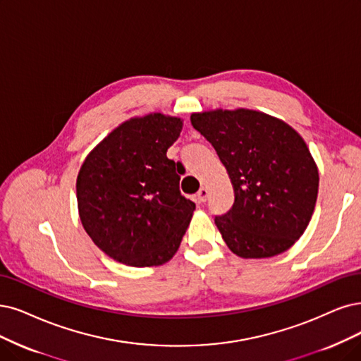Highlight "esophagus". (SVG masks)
<instances>
[{
    "mask_svg": "<svg viewBox=\"0 0 361 361\" xmlns=\"http://www.w3.org/2000/svg\"><path fill=\"white\" fill-rule=\"evenodd\" d=\"M196 197H197L199 202H205L207 199H208V189H207V188H201V189H199Z\"/></svg>",
    "mask_w": 361,
    "mask_h": 361,
    "instance_id": "1",
    "label": "esophagus"
}]
</instances>
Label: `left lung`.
<instances>
[{"label": "left lung", "mask_w": 361, "mask_h": 361, "mask_svg": "<svg viewBox=\"0 0 361 361\" xmlns=\"http://www.w3.org/2000/svg\"><path fill=\"white\" fill-rule=\"evenodd\" d=\"M190 122L228 169L235 202L214 219L236 256L266 259L288 250L308 228L318 169L308 145L286 122L255 110L193 113Z\"/></svg>", "instance_id": "left-lung-1"}]
</instances>
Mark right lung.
<instances>
[{
    "label": "right lung",
    "instance_id": "right-lung-1",
    "mask_svg": "<svg viewBox=\"0 0 361 361\" xmlns=\"http://www.w3.org/2000/svg\"><path fill=\"white\" fill-rule=\"evenodd\" d=\"M183 129L178 117L152 113L117 126L78 171L80 220L95 245L135 268L176 255L195 204L180 192L183 165L166 157Z\"/></svg>",
    "mask_w": 361,
    "mask_h": 361
}]
</instances>
